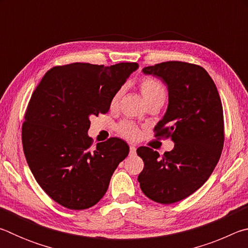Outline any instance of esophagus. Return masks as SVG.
Returning <instances> with one entry per match:
<instances>
[{
	"mask_svg": "<svg viewBox=\"0 0 248 248\" xmlns=\"http://www.w3.org/2000/svg\"><path fill=\"white\" fill-rule=\"evenodd\" d=\"M137 152V148L134 145H130V154H136Z\"/></svg>",
	"mask_w": 248,
	"mask_h": 248,
	"instance_id": "obj_1",
	"label": "esophagus"
}]
</instances>
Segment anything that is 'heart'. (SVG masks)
Segmentation results:
<instances>
[{
	"instance_id": "heart-1",
	"label": "heart",
	"mask_w": 248,
	"mask_h": 248,
	"mask_svg": "<svg viewBox=\"0 0 248 248\" xmlns=\"http://www.w3.org/2000/svg\"><path fill=\"white\" fill-rule=\"evenodd\" d=\"M139 86L141 94L145 99V102L148 103V105L155 102L164 104L167 96L166 90L161 83L156 81V79H154L152 78H143L140 81ZM123 94L124 89H120L114 96H112L111 106H116V105L118 104ZM118 132L121 136L129 138V139H134V138L139 136V128H138L134 124L130 123V121H123V123L118 125Z\"/></svg>"
}]
</instances>
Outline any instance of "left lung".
<instances>
[{
  "mask_svg": "<svg viewBox=\"0 0 248 248\" xmlns=\"http://www.w3.org/2000/svg\"><path fill=\"white\" fill-rule=\"evenodd\" d=\"M142 72L161 78L169 106L155 125V137L170 138L174 149L159 156L148 146L137 153L144 167L138 180L151 200L170 204L187 198L207 182L224 143L223 108L213 79L202 66L167 61Z\"/></svg>",
  "mask_w": 248,
  "mask_h": 248,
  "instance_id": "left-lung-1",
  "label": "left lung"
}]
</instances>
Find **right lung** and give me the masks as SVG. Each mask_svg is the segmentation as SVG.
I'll list each match as a JSON object with an SVG mask.
<instances>
[{"label":"right lung","mask_w":248,"mask_h":248,"mask_svg":"<svg viewBox=\"0 0 248 248\" xmlns=\"http://www.w3.org/2000/svg\"><path fill=\"white\" fill-rule=\"evenodd\" d=\"M136 62L110 66L71 63L54 66L29 100L22 128L24 154L46 194L71 210L95 205L108 189L129 145L119 138L92 148L93 116L106 114Z\"/></svg>","instance_id":"right-lung-1"}]
</instances>
